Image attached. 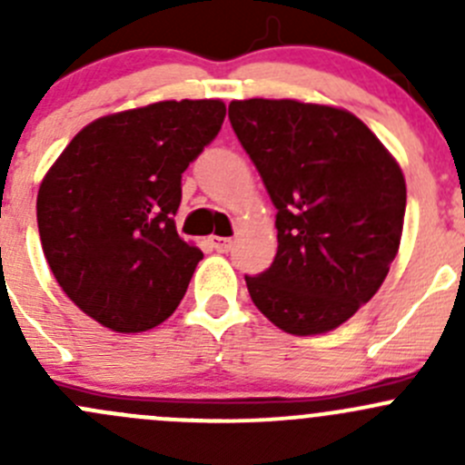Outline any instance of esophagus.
<instances>
[{
  "instance_id": "esophagus-1",
  "label": "esophagus",
  "mask_w": 465,
  "mask_h": 465,
  "mask_svg": "<svg viewBox=\"0 0 465 465\" xmlns=\"http://www.w3.org/2000/svg\"><path fill=\"white\" fill-rule=\"evenodd\" d=\"M209 242L215 252H220V254H227V252L233 247L232 238H224V236H211Z\"/></svg>"
}]
</instances>
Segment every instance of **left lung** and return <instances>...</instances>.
<instances>
[{"instance_id": "left-lung-1", "label": "left lung", "mask_w": 465, "mask_h": 465, "mask_svg": "<svg viewBox=\"0 0 465 465\" xmlns=\"http://www.w3.org/2000/svg\"><path fill=\"white\" fill-rule=\"evenodd\" d=\"M229 121L276 206V256L245 276L262 315L320 335L367 303L401 247L407 189L396 159L351 112L290 98L232 101Z\"/></svg>"}]
</instances>
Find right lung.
I'll return each mask as SVG.
<instances>
[{"instance_id": "obj_1", "label": "right lung", "mask_w": 465, "mask_h": 465, "mask_svg": "<svg viewBox=\"0 0 465 465\" xmlns=\"http://www.w3.org/2000/svg\"><path fill=\"white\" fill-rule=\"evenodd\" d=\"M223 101H162L101 116L69 142L37 191V229L55 281L116 332L159 326L203 252L180 238L182 173L220 133Z\"/></svg>"}]
</instances>
